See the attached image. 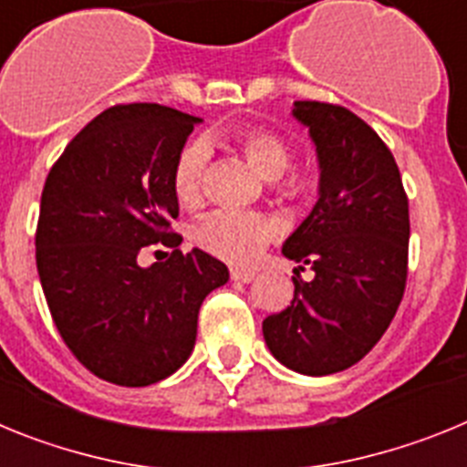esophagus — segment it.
Here are the masks:
<instances>
[{"mask_svg": "<svg viewBox=\"0 0 467 467\" xmlns=\"http://www.w3.org/2000/svg\"><path fill=\"white\" fill-rule=\"evenodd\" d=\"M231 280H234V283H250V280H254V271L231 269Z\"/></svg>", "mask_w": 467, "mask_h": 467, "instance_id": "esophagus-1", "label": "esophagus"}]
</instances>
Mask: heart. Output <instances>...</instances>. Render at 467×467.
I'll return each mask as SVG.
<instances>
[{
    "label": "heart",
    "instance_id": "obj_1",
    "mask_svg": "<svg viewBox=\"0 0 467 467\" xmlns=\"http://www.w3.org/2000/svg\"><path fill=\"white\" fill-rule=\"evenodd\" d=\"M250 161V166L285 198L306 196V177L285 175L292 151L280 135L266 128H245L229 138ZM210 150L205 142L184 144L172 166V192L187 208L201 203ZM274 222L262 213L247 210H214L193 224L192 241L198 250L229 264H250L274 236Z\"/></svg>",
    "mask_w": 467,
    "mask_h": 467
}]
</instances>
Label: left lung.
Returning a JSON list of instances; mask_svg holds the SVG:
<instances>
[{"label":"left lung","instance_id":"1","mask_svg":"<svg viewBox=\"0 0 467 467\" xmlns=\"http://www.w3.org/2000/svg\"><path fill=\"white\" fill-rule=\"evenodd\" d=\"M292 117L316 144L320 187L311 214L283 245L295 299L262 323L278 362L308 377L344 372L377 346L407 283L410 201L398 163L360 117L296 100ZM311 265L313 281L298 271Z\"/></svg>","mask_w":467,"mask_h":467}]
</instances>
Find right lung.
Wrapping results in <instances>:
<instances>
[{
    "mask_svg": "<svg viewBox=\"0 0 467 467\" xmlns=\"http://www.w3.org/2000/svg\"><path fill=\"white\" fill-rule=\"evenodd\" d=\"M201 119L154 102L114 105L53 163L41 192L36 271L57 332L98 379L128 388L192 356L198 308L229 280L203 250L184 254L172 166ZM173 247L139 266L142 246Z\"/></svg>",
    "mask_w": 467,
    "mask_h": 467,
    "instance_id": "right-lung-1",
    "label": "right lung"
}]
</instances>
